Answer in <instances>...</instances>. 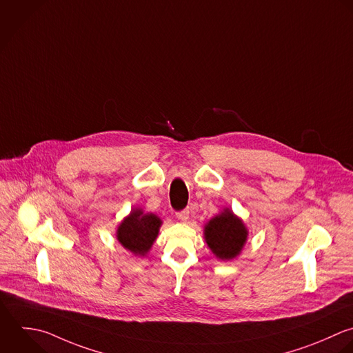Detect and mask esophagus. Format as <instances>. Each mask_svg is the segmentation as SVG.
I'll use <instances>...</instances> for the list:
<instances>
[{"mask_svg":"<svg viewBox=\"0 0 353 353\" xmlns=\"http://www.w3.org/2000/svg\"><path fill=\"white\" fill-rule=\"evenodd\" d=\"M176 216H177V219H179V220H181V221H187V220L190 219V210H188V209H184V210L179 212Z\"/></svg>","mask_w":353,"mask_h":353,"instance_id":"obj_1","label":"esophagus"}]
</instances>
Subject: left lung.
I'll return each instance as SVG.
<instances>
[{
    "mask_svg": "<svg viewBox=\"0 0 353 353\" xmlns=\"http://www.w3.org/2000/svg\"><path fill=\"white\" fill-rule=\"evenodd\" d=\"M203 235L212 253L225 261L241 254L249 231L232 210L224 209L205 225Z\"/></svg>",
    "mask_w": 353,
    "mask_h": 353,
    "instance_id": "8db88e82",
    "label": "left lung"
}]
</instances>
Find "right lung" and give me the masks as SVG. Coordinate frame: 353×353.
<instances>
[{
	"instance_id": "obj_1",
	"label": "right lung",
	"mask_w": 353,
	"mask_h": 353,
	"mask_svg": "<svg viewBox=\"0 0 353 353\" xmlns=\"http://www.w3.org/2000/svg\"><path fill=\"white\" fill-rule=\"evenodd\" d=\"M162 221L154 213L133 209L117 230L118 242L134 256H145L155 242Z\"/></svg>"
}]
</instances>
